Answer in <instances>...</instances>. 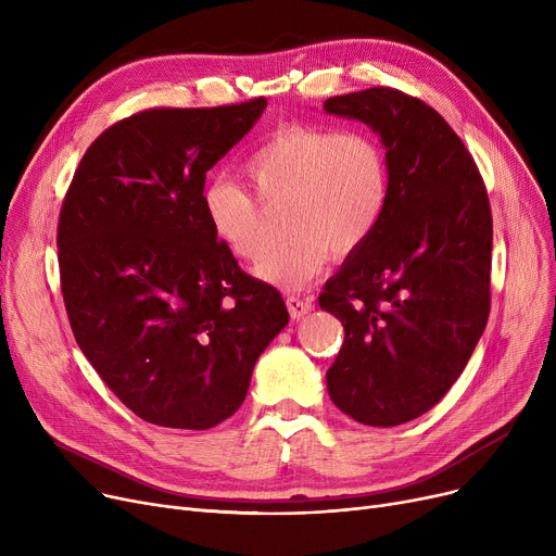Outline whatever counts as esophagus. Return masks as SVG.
<instances>
[{
    "label": "esophagus",
    "mask_w": 556,
    "mask_h": 556,
    "mask_svg": "<svg viewBox=\"0 0 556 556\" xmlns=\"http://www.w3.org/2000/svg\"><path fill=\"white\" fill-rule=\"evenodd\" d=\"M286 306H288V313H290V317H293V319H300V317H304L306 313L313 311V302L295 298V295L286 298Z\"/></svg>",
    "instance_id": "obj_1"
}]
</instances>
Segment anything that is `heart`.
<instances>
[{
	"label": "heart",
	"mask_w": 556,
	"mask_h": 556,
	"mask_svg": "<svg viewBox=\"0 0 556 556\" xmlns=\"http://www.w3.org/2000/svg\"><path fill=\"white\" fill-rule=\"evenodd\" d=\"M243 175L263 207H279L288 239L256 263V277L279 288H302L327 256L361 250L390 200V162L367 130L293 124L275 132L245 160ZM202 216L216 241L239 258L263 248V212L239 182L216 178L200 191Z\"/></svg>",
	"instance_id": "b5f03b06"
}]
</instances>
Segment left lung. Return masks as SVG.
<instances>
[{
  "label": "left lung",
  "instance_id": "obj_1",
  "mask_svg": "<svg viewBox=\"0 0 556 556\" xmlns=\"http://www.w3.org/2000/svg\"><path fill=\"white\" fill-rule=\"evenodd\" d=\"M327 114L367 124L390 162V200L319 308L344 327L327 371L331 401L365 426L428 413L486 327L493 223L482 175L444 116L392 87L331 97Z\"/></svg>",
  "mask_w": 556,
  "mask_h": 556
}]
</instances>
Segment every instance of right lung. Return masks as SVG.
<instances>
[{
    "mask_svg": "<svg viewBox=\"0 0 556 556\" xmlns=\"http://www.w3.org/2000/svg\"><path fill=\"white\" fill-rule=\"evenodd\" d=\"M266 105L137 112L92 141L63 200L55 241L74 338L149 424L207 430L231 417L288 325L279 290L239 268L200 207L207 170Z\"/></svg>",
    "mask_w": 556,
    "mask_h": 556,
    "instance_id": "add662e5",
    "label": "right lung"
}]
</instances>
